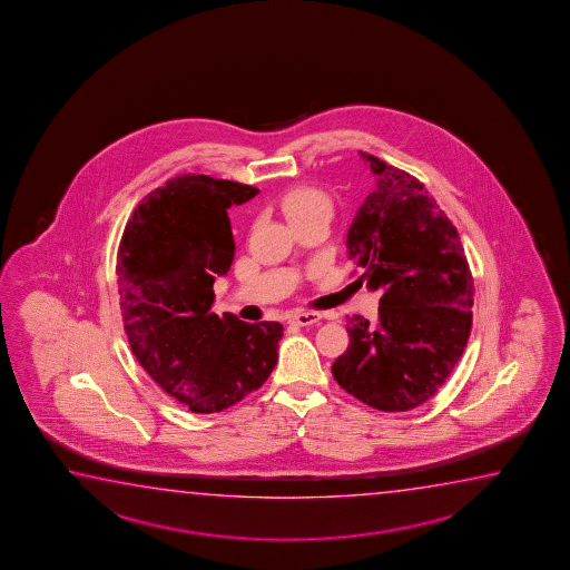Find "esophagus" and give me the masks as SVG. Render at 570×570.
Here are the masks:
<instances>
[{
    "instance_id": "1",
    "label": "esophagus",
    "mask_w": 570,
    "mask_h": 570,
    "mask_svg": "<svg viewBox=\"0 0 570 570\" xmlns=\"http://www.w3.org/2000/svg\"><path fill=\"white\" fill-rule=\"evenodd\" d=\"M320 320H322V314H317V312H296L289 316V322L298 325H314Z\"/></svg>"
}]
</instances>
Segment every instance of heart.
I'll use <instances>...</instances> for the list:
<instances>
[{
  "mask_svg": "<svg viewBox=\"0 0 570 570\" xmlns=\"http://www.w3.org/2000/svg\"><path fill=\"white\" fill-rule=\"evenodd\" d=\"M281 205L289 220L296 219L299 215L316 213V210H324L332 215V199L324 191H320L316 187H309V185H299V187L284 193Z\"/></svg>",
  "mask_w": 570,
  "mask_h": 570,
  "instance_id": "obj_1",
  "label": "heart"
}]
</instances>
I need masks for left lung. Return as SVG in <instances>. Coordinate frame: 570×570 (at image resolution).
Masks as SVG:
<instances>
[{
    "label": "left lung",
    "instance_id": "left-lung-1",
    "mask_svg": "<svg viewBox=\"0 0 570 570\" xmlns=\"http://www.w3.org/2000/svg\"><path fill=\"white\" fill-rule=\"evenodd\" d=\"M373 176L347 233L360 281L379 289V320L350 317V347L333 363L342 389L377 411H411L444 385L472 330L464 246L424 184L360 151Z\"/></svg>",
    "mask_w": 570,
    "mask_h": 570
}]
</instances>
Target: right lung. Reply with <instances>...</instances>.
<instances>
[{"label":"right lung","mask_w":570,"mask_h":570,"mask_svg":"<svg viewBox=\"0 0 570 570\" xmlns=\"http://www.w3.org/2000/svg\"><path fill=\"white\" fill-rule=\"evenodd\" d=\"M256 193L227 179L174 177L141 199L118 248L131 353L169 396L197 414L243 401L278 361V322L246 324L233 314H210L215 278L235 258L227 210Z\"/></svg>","instance_id":"1"}]
</instances>
